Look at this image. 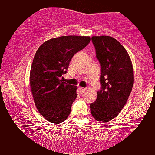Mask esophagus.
<instances>
[{
  "instance_id": "1",
  "label": "esophagus",
  "mask_w": 155,
  "mask_h": 155,
  "mask_svg": "<svg viewBox=\"0 0 155 155\" xmlns=\"http://www.w3.org/2000/svg\"><path fill=\"white\" fill-rule=\"evenodd\" d=\"M79 90L81 92H85L87 91V88H83V87H79Z\"/></svg>"
}]
</instances>
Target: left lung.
Wrapping results in <instances>:
<instances>
[{"label": "left lung", "mask_w": 155, "mask_h": 155, "mask_svg": "<svg viewBox=\"0 0 155 155\" xmlns=\"http://www.w3.org/2000/svg\"><path fill=\"white\" fill-rule=\"evenodd\" d=\"M92 41L101 65V88L90 111L95 119L105 123L116 117L126 104L133 85V69L126 49L115 38L92 36Z\"/></svg>", "instance_id": "1"}]
</instances>
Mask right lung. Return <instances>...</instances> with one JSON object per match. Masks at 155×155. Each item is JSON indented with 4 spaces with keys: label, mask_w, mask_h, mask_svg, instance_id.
<instances>
[{
    "label": "right lung",
    "mask_w": 155,
    "mask_h": 155,
    "mask_svg": "<svg viewBox=\"0 0 155 155\" xmlns=\"http://www.w3.org/2000/svg\"><path fill=\"white\" fill-rule=\"evenodd\" d=\"M90 41V36H61L45 41L36 51L31 67L30 87L36 108L51 123L64 121L70 114L77 87L61 78L67 73L73 56Z\"/></svg>",
    "instance_id": "obj_1"
}]
</instances>
